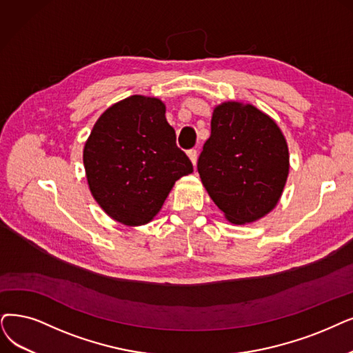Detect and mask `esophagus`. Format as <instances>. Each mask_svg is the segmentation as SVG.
Here are the masks:
<instances>
[{
  "mask_svg": "<svg viewBox=\"0 0 353 353\" xmlns=\"http://www.w3.org/2000/svg\"><path fill=\"white\" fill-rule=\"evenodd\" d=\"M188 158L191 159L192 165L195 166V165H196V159H199V152H196L195 149H191V150H188Z\"/></svg>",
  "mask_w": 353,
  "mask_h": 353,
  "instance_id": "1",
  "label": "esophagus"
}]
</instances>
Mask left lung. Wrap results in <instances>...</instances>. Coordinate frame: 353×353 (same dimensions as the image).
I'll use <instances>...</instances> for the list:
<instances>
[{
	"label": "left lung",
	"mask_w": 353,
	"mask_h": 353,
	"mask_svg": "<svg viewBox=\"0 0 353 353\" xmlns=\"http://www.w3.org/2000/svg\"><path fill=\"white\" fill-rule=\"evenodd\" d=\"M211 200L234 224L256 221L276 205L290 154L276 123L252 104L228 101L211 117V134L196 163Z\"/></svg>",
	"instance_id": "left-lung-1"
}]
</instances>
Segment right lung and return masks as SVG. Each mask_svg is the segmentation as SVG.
Returning <instances> with one entry per match:
<instances>
[{"instance_id":"add662e5","label":"right lung","mask_w":353,"mask_h":353,"mask_svg":"<svg viewBox=\"0 0 353 353\" xmlns=\"http://www.w3.org/2000/svg\"><path fill=\"white\" fill-rule=\"evenodd\" d=\"M83 166L95 201L125 225L149 223L175 181L192 172L166 121L165 104L143 95L103 112L83 148Z\"/></svg>"}]
</instances>
